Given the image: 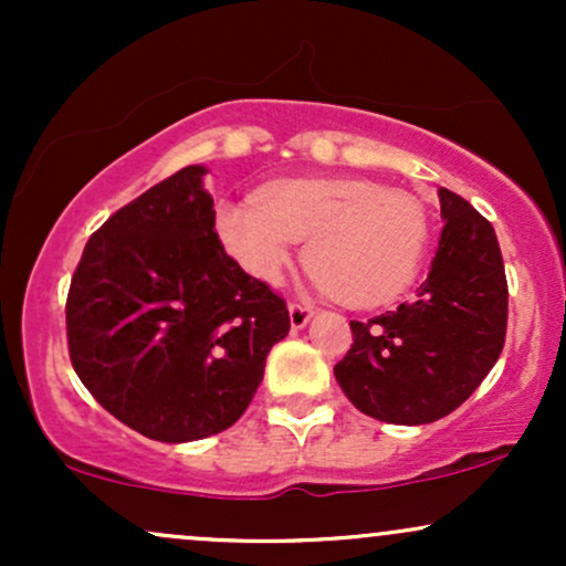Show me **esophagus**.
Segmentation results:
<instances>
[{
  "mask_svg": "<svg viewBox=\"0 0 566 566\" xmlns=\"http://www.w3.org/2000/svg\"><path fill=\"white\" fill-rule=\"evenodd\" d=\"M311 316H314V308H311V305L290 303V324H292V329H303L305 324L311 322Z\"/></svg>",
  "mask_w": 566,
  "mask_h": 566,
  "instance_id": "obj_1",
  "label": "esophagus"
}]
</instances>
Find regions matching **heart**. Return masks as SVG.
I'll return each instance as SVG.
<instances>
[{
  "instance_id": "heart-1",
  "label": "heart",
  "mask_w": 566,
  "mask_h": 566,
  "mask_svg": "<svg viewBox=\"0 0 566 566\" xmlns=\"http://www.w3.org/2000/svg\"><path fill=\"white\" fill-rule=\"evenodd\" d=\"M216 229L252 279L279 284L295 242L314 284L356 308L396 301L418 276L428 244L426 207L405 191L359 178H287L255 201H220Z\"/></svg>"
}]
</instances>
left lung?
Segmentation results:
<instances>
[{"label":"left lung","mask_w":566,"mask_h":566,"mask_svg":"<svg viewBox=\"0 0 566 566\" xmlns=\"http://www.w3.org/2000/svg\"><path fill=\"white\" fill-rule=\"evenodd\" d=\"M444 229L412 303L350 322L354 346L335 365L348 401L369 418L423 426L476 391L505 343L509 284L490 220L439 188Z\"/></svg>","instance_id":"1"}]
</instances>
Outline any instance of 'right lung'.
I'll use <instances>...</instances> for the list:
<instances>
[{
  "label": "right lung",
  "mask_w": 566,
  "mask_h": 566,
  "mask_svg": "<svg viewBox=\"0 0 566 566\" xmlns=\"http://www.w3.org/2000/svg\"><path fill=\"white\" fill-rule=\"evenodd\" d=\"M205 165L114 212L71 279V365L116 420L184 444L237 423L287 337V305L216 233Z\"/></svg>",
  "instance_id": "add662e5"
}]
</instances>
